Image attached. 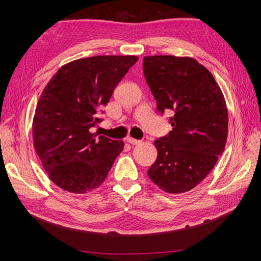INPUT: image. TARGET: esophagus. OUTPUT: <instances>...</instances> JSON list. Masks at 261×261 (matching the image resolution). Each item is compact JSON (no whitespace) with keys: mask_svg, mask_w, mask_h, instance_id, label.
Masks as SVG:
<instances>
[{"mask_svg":"<svg viewBox=\"0 0 261 261\" xmlns=\"http://www.w3.org/2000/svg\"><path fill=\"white\" fill-rule=\"evenodd\" d=\"M126 142H129L130 145H139V143L141 142L140 140H137V139H134V138H127L126 139Z\"/></svg>","mask_w":261,"mask_h":261,"instance_id":"34e87169","label":"esophagus"}]
</instances>
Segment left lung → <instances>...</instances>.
<instances>
[{"instance_id":"left-lung-1","label":"left lung","mask_w":261,"mask_h":261,"mask_svg":"<svg viewBox=\"0 0 261 261\" xmlns=\"http://www.w3.org/2000/svg\"><path fill=\"white\" fill-rule=\"evenodd\" d=\"M143 74L160 112L173 110V130L154 141L158 157L148 176L166 193L193 190L224 151L228 110L213 75L191 57L147 56Z\"/></svg>"}]
</instances>
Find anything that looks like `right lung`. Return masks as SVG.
I'll return each instance as SVG.
<instances>
[{
  "mask_svg": "<svg viewBox=\"0 0 261 261\" xmlns=\"http://www.w3.org/2000/svg\"><path fill=\"white\" fill-rule=\"evenodd\" d=\"M137 56H94L62 66L43 88L32 122L33 145L55 184L86 194L103 184L122 140L96 138L91 127Z\"/></svg>",
  "mask_w": 261,
  "mask_h": 261,
  "instance_id": "1",
  "label": "right lung"
}]
</instances>
